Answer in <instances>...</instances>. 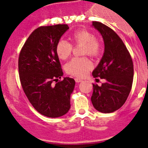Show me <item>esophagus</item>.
<instances>
[{
    "mask_svg": "<svg viewBox=\"0 0 148 148\" xmlns=\"http://www.w3.org/2000/svg\"><path fill=\"white\" fill-rule=\"evenodd\" d=\"M82 81V80L81 79H79V78H75V82L77 83H79V82H81Z\"/></svg>",
    "mask_w": 148,
    "mask_h": 148,
    "instance_id": "obj_1",
    "label": "esophagus"
}]
</instances>
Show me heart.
<instances>
[{
	"label": "heart",
	"mask_w": 148,
	"mask_h": 148,
	"mask_svg": "<svg viewBox=\"0 0 148 148\" xmlns=\"http://www.w3.org/2000/svg\"><path fill=\"white\" fill-rule=\"evenodd\" d=\"M70 39L74 45H82V53L91 56H97L102 51V44L91 31L82 28L76 30L70 36ZM73 46L68 41L60 39L56 43L55 50L58 57L61 59H66L72 52ZM92 65L90 61L86 57H77L71 59L66 65V71L69 74L74 77H85L91 69Z\"/></svg>",
	"instance_id": "heart-1"
}]
</instances>
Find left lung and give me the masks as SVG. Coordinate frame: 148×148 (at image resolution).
<instances>
[{
    "instance_id": "8db88e82",
    "label": "left lung",
    "mask_w": 148,
    "mask_h": 148,
    "mask_svg": "<svg viewBox=\"0 0 148 148\" xmlns=\"http://www.w3.org/2000/svg\"><path fill=\"white\" fill-rule=\"evenodd\" d=\"M92 26L100 33L104 43V54L92 76L106 82L100 86L93 84L91 100L97 111L113 112L129 96L133 81V63L123 41L112 28L97 21L92 22Z\"/></svg>"
}]
</instances>
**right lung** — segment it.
<instances>
[{
  "label": "right lung",
  "instance_id": "right-lung-1",
  "mask_svg": "<svg viewBox=\"0 0 148 148\" xmlns=\"http://www.w3.org/2000/svg\"><path fill=\"white\" fill-rule=\"evenodd\" d=\"M66 24L41 26L29 36L18 58V73L23 92L33 107L48 117H59L69 110L74 79L63 76L55 47L69 29ZM53 81H56L55 85Z\"/></svg>",
  "mask_w": 148,
  "mask_h": 148
}]
</instances>
